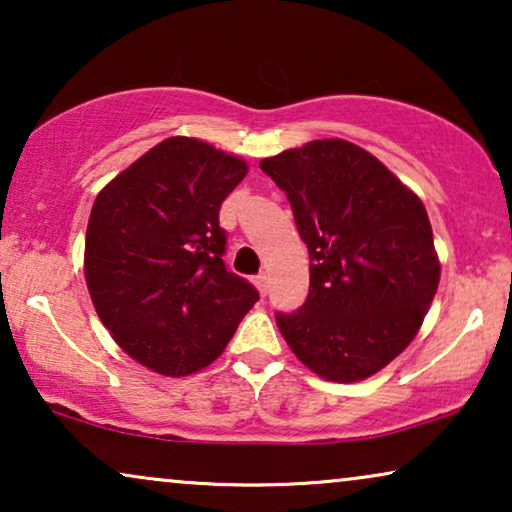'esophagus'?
I'll list each match as a JSON object with an SVG mask.
<instances>
[{
    "label": "esophagus",
    "instance_id": "obj_1",
    "mask_svg": "<svg viewBox=\"0 0 512 512\" xmlns=\"http://www.w3.org/2000/svg\"><path fill=\"white\" fill-rule=\"evenodd\" d=\"M254 284H256V289H258V293H261V296H268V286H270L268 275H258L254 279Z\"/></svg>",
    "mask_w": 512,
    "mask_h": 512
}]
</instances>
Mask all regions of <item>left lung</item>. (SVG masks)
I'll return each instance as SVG.
<instances>
[{
	"label": "left lung",
	"mask_w": 512,
	"mask_h": 512,
	"mask_svg": "<svg viewBox=\"0 0 512 512\" xmlns=\"http://www.w3.org/2000/svg\"><path fill=\"white\" fill-rule=\"evenodd\" d=\"M261 170L286 193L310 251L307 300L277 314L286 345L328 382L380 373L415 340L438 291L422 200L347 139H314Z\"/></svg>",
	"instance_id": "obj_1"
}]
</instances>
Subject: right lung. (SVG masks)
Returning a JSON list of instances; mask_svg holds the SVG:
<instances>
[{
	"label": "right lung",
	"instance_id": "right-lung-1",
	"mask_svg": "<svg viewBox=\"0 0 512 512\" xmlns=\"http://www.w3.org/2000/svg\"><path fill=\"white\" fill-rule=\"evenodd\" d=\"M242 158L170 137L97 193L83 272L97 317L144 368L186 377L221 356L258 291L226 270L221 202Z\"/></svg>",
	"mask_w": 512,
	"mask_h": 512
}]
</instances>
